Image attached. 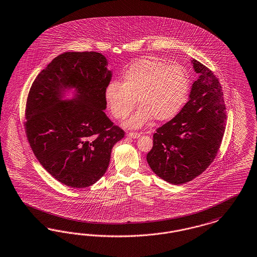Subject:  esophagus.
Listing matches in <instances>:
<instances>
[{"instance_id":"34e87169","label":"esophagus","mask_w":257,"mask_h":257,"mask_svg":"<svg viewBox=\"0 0 257 257\" xmlns=\"http://www.w3.org/2000/svg\"><path fill=\"white\" fill-rule=\"evenodd\" d=\"M127 136L129 138H132V139H137L141 136V134L138 133V132H129V133H127Z\"/></svg>"}]
</instances>
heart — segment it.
<instances>
[{"instance_id": "b5f03b06", "label": "heart", "mask_w": 257, "mask_h": 257, "mask_svg": "<svg viewBox=\"0 0 257 257\" xmlns=\"http://www.w3.org/2000/svg\"><path fill=\"white\" fill-rule=\"evenodd\" d=\"M188 88V76L182 67L145 57L125 71L121 83L107 86L105 100L113 117L124 119L138 99L142 108L126 122L127 127L138 128L152 117L157 121L172 118L185 103Z\"/></svg>"}]
</instances>
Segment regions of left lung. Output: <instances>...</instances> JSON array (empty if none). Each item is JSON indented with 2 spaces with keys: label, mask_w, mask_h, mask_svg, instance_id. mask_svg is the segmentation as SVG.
Returning a JSON list of instances; mask_svg holds the SVG:
<instances>
[{
  "label": "left lung",
  "mask_w": 257,
  "mask_h": 257,
  "mask_svg": "<svg viewBox=\"0 0 257 257\" xmlns=\"http://www.w3.org/2000/svg\"><path fill=\"white\" fill-rule=\"evenodd\" d=\"M199 78L189 100L170 121L156 130L146 160L155 174L173 185H183L202 174L214 161L226 129V105L221 84L196 59Z\"/></svg>",
  "instance_id": "8db88e82"
}]
</instances>
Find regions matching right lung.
I'll list each match as a JSON object with an SVG mask.
<instances>
[{
    "label": "right lung",
    "instance_id": "1",
    "mask_svg": "<svg viewBox=\"0 0 257 257\" xmlns=\"http://www.w3.org/2000/svg\"><path fill=\"white\" fill-rule=\"evenodd\" d=\"M106 66L99 52H64L37 75L27 98L24 125L33 153L54 179L73 188L102 177L125 135L103 111L112 77ZM70 86L76 97L62 101Z\"/></svg>",
    "mask_w": 257,
    "mask_h": 257
}]
</instances>
